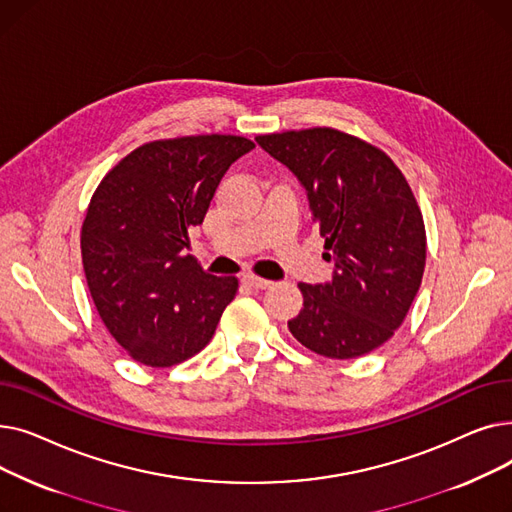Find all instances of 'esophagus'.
Listing matches in <instances>:
<instances>
[{
  "label": "esophagus",
  "mask_w": 512,
  "mask_h": 512,
  "mask_svg": "<svg viewBox=\"0 0 512 512\" xmlns=\"http://www.w3.org/2000/svg\"><path fill=\"white\" fill-rule=\"evenodd\" d=\"M242 282H245V284L251 286V288H255V290H265V288L272 286L270 280H263V278H259V276H245V278H242Z\"/></svg>",
  "instance_id": "obj_1"
}]
</instances>
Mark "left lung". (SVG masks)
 Segmentation results:
<instances>
[{"instance_id": "obj_1", "label": "left lung", "mask_w": 512, "mask_h": 512, "mask_svg": "<svg viewBox=\"0 0 512 512\" xmlns=\"http://www.w3.org/2000/svg\"><path fill=\"white\" fill-rule=\"evenodd\" d=\"M255 141L305 186L334 263L332 282L299 284L305 301L288 330L330 359L375 351L405 321L423 278L425 226L407 178L382 149L336 128Z\"/></svg>"}]
</instances>
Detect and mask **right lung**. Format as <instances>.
Masks as SVG:
<instances>
[{
	"instance_id": "right-lung-1",
	"label": "right lung",
	"mask_w": 512,
	"mask_h": 512,
	"mask_svg": "<svg viewBox=\"0 0 512 512\" xmlns=\"http://www.w3.org/2000/svg\"><path fill=\"white\" fill-rule=\"evenodd\" d=\"M253 147L234 134L151 141L99 182L80 230L83 267L101 321L134 361L191 359L236 297L234 276L203 272L184 249L222 176Z\"/></svg>"
}]
</instances>
